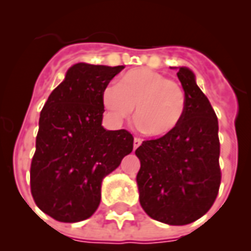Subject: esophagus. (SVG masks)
I'll return each instance as SVG.
<instances>
[{"instance_id":"esophagus-1","label":"esophagus","mask_w":251,"mask_h":251,"mask_svg":"<svg viewBox=\"0 0 251 251\" xmlns=\"http://www.w3.org/2000/svg\"><path fill=\"white\" fill-rule=\"evenodd\" d=\"M141 143H142V140H141V138H134V141H133V150H134V151H136V150L141 146Z\"/></svg>"}]
</instances>
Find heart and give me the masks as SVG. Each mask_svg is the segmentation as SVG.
Segmentation results:
<instances>
[{"label": "heart", "mask_w": 251, "mask_h": 251, "mask_svg": "<svg viewBox=\"0 0 251 251\" xmlns=\"http://www.w3.org/2000/svg\"><path fill=\"white\" fill-rule=\"evenodd\" d=\"M101 101L114 122L129 117L136 105L137 126L152 137H166L180 126L187 100L179 83L146 67L133 68L117 86L102 90Z\"/></svg>", "instance_id": "heart-1"}]
</instances>
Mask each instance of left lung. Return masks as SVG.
Segmentation results:
<instances>
[{"instance_id":"1","label":"left lung","mask_w":251,"mask_h":251,"mask_svg":"<svg viewBox=\"0 0 251 251\" xmlns=\"http://www.w3.org/2000/svg\"><path fill=\"white\" fill-rule=\"evenodd\" d=\"M187 106L180 126L166 137L143 141L136 150L140 203L162 224L188 225L215 203L221 184L218 121L188 67H175Z\"/></svg>"}]
</instances>
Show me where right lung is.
Here are the masks:
<instances>
[{"mask_svg": "<svg viewBox=\"0 0 251 251\" xmlns=\"http://www.w3.org/2000/svg\"><path fill=\"white\" fill-rule=\"evenodd\" d=\"M123 68L74 64L40 111L30 188L36 205L57 221L91 217L102 179L133 150L128 130L101 126L102 90Z\"/></svg>", "mask_w": 251, "mask_h": 251, "instance_id": "1", "label": "right lung"}]
</instances>
